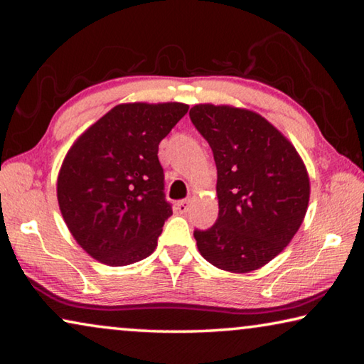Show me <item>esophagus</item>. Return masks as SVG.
Returning a JSON list of instances; mask_svg holds the SVG:
<instances>
[{
    "label": "esophagus",
    "mask_w": 364,
    "mask_h": 364,
    "mask_svg": "<svg viewBox=\"0 0 364 364\" xmlns=\"http://www.w3.org/2000/svg\"><path fill=\"white\" fill-rule=\"evenodd\" d=\"M189 199H183V200H178L176 202V210L180 213H186L189 210Z\"/></svg>",
    "instance_id": "obj_1"
}]
</instances>
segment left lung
Returning a JSON list of instances; mask_svg holds the SVG:
<instances>
[{"instance_id": "8db88e82", "label": "left lung", "mask_w": 364, "mask_h": 364, "mask_svg": "<svg viewBox=\"0 0 364 364\" xmlns=\"http://www.w3.org/2000/svg\"><path fill=\"white\" fill-rule=\"evenodd\" d=\"M191 122L217 164L218 218L194 231L200 255L231 273L273 260L299 231L310 200V178L297 149L254 110L196 104Z\"/></svg>"}]
</instances>
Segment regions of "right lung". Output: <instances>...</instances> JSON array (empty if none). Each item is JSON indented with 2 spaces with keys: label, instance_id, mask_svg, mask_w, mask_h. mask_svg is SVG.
Instances as JSON below:
<instances>
[{
  "label": "right lung",
  "instance_id": "obj_1",
  "mask_svg": "<svg viewBox=\"0 0 364 364\" xmlns=\"http://www.w3.org/2000/svg\"><path fill=\"white\" fill-rule=\"evenodd\" d=\"M183 102H127L75 139L58 175V202L73 239L109 267L149 257L171 215L159 143L186 115Z\"/></svg>",
  "mask_w": 364,
  "mask_h": 364
}]
</instances>
